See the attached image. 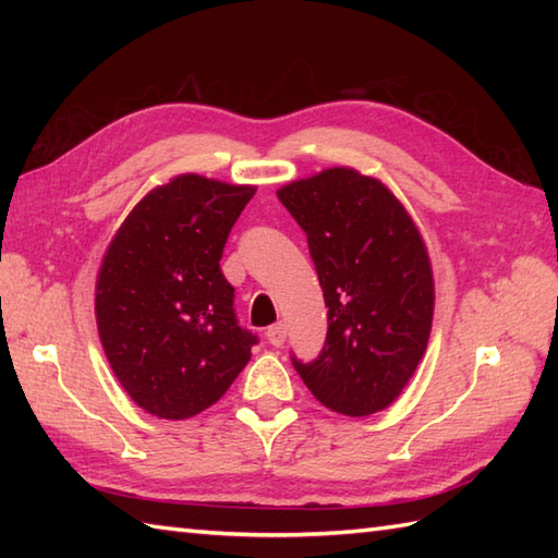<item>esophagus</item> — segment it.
<instances>
[{"label": "esophagus", "mask_w": 558, "mask_h": 558, "mask_svg": "<svg viewBox=\"0 0 558 558\" xmlns=\"http://www.w3.org/2000/svg\"><path fill=\"white\" fill-rule=\"evenodd\" d=\"M266 338H268V342L270 345H276V348H280L282 342H286V338H288V328H286V324L282 322H278V324H272L268 330H266Z\"/></svg>", "instance_id": "esophagus-1"}]
</instances>
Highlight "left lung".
<instances>
[{
    "label": "left lung",
    "mask_w": 558,
    "mask_h": 558,
    "mask_svg": "<svg viewBox=\"0 0 558 558\" xmlns=\"http://www.w3.org/2000/svg\"><path fill=\"white\" fill-rule=\"evenodd\" d=\"M328 306L314 362L292 364L328 410L366 417L408 386L432 333L434 276L417 225L374 177L328 168L278 189Z\"/></svg>",
    "instance_id": "left-lung-1"
}]
</instances>
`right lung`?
Returning a JSON list of instances; mask_svg holds the SVG:
<instances>
[{"label": "right lung", "mask_w": 558, "mask_h": 558, "mask_svg": "<svg viewBox=\"0 0 558 558\" xmlns=\"http://www.w3.org/2000/svg\"><path fill=\"white\" fill-rule=\"evenodd\" d=\"M256 186L180 174L138 201L102 256L96 318L138 408L186 420L218 402L258 338L240 326L220 258Z\"/></svg>", "instance_id": "obj_1"}]
</instances>
